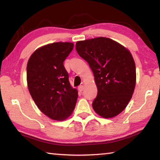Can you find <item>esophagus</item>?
Masks as SVG:
<instances>
[{
	"label": "esophagus",
	"mask_w": 160,
	"mask_h": 160,
	"mask_svg": "<svg viewBox=\"0 0 160 160\" xmlns=\"http://www.w3.org/2000/svg\"><path fill=\"white\" fill-rule=\"evenodd\" d=\"M83 88H84V87H83V85H81L79 87H78V90H79V92H82L83 90Z\"/></svg>",
	"instance_id": "esophagus-1"
}]
</instances>
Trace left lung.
<instances>
[{"label":"left lung","instance_id":"8db88e82","mask_svg":"<svg viewBox=\"0 0 160 160\" xmlns=\"http://www.w3.org/2000/svg\"><path fill=\"white\" fill-rule=\"evenodd\" d=\"M76 49L94 74L98 95L93 109L104 118L118 115L128 106L136 85V66L130 52L103 37L78 41Z\"/></svg>","mask_w":160,"mask_h":160}]
</instances>
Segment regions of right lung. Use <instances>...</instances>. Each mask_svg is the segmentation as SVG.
<instances>
[{"label": "right lung", "instance_id": "right-lung-1", "mask_svg": "<svg viewBox=\"0 0 160 160\" xmlns=\"http://www.w3.org/2000/svg\"><path fill=\"white\" fill-rule=\"evenodd\" d=\"M74 48L72 42H54L36 49L27 63L28 90L39 109L51 119L64 120L74 109L78 91L63 65Z\"/></svg>", "mask_w": 160, "mask_h": 160}]
</instances>
